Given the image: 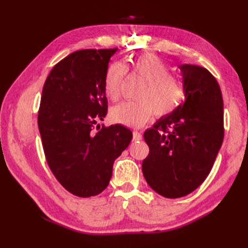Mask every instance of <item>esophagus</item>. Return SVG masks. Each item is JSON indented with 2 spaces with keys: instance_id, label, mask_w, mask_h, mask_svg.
<instances>
[{
  "instance_id": "esophagus-1",
  "label": "esophagus",
  "mask_w": 248,
  "mask_h": 248,
  "mask_svg": "<svg viewBox=\"0 0 248 248\" xmlns=\"http://www.w3.org/2000/svg\"><path fill=\"white\" fill-rule=\"evenodd\" d=\"M143 139V135H141L139 131H133V140L134 141H139Z\"/></svg>"
}]
</instances>
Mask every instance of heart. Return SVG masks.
I'll return each mask as SVG.
<instances>
[{
	"label": "heart",
	"mask_w": 248,
	"mask_h": 248,
	"mask_svg": "<svg viewBox=\"0 0 248 248\" xmlns=\"http://www.w3.org/2000/svg\"><path fill=\"white\" fill-rule=\"evenodd\" d=\"M127 71L143 78L145 85L140 89L136 101H124L110 110V118L116 124L139 128L152 118L154 114L164 117L181 104L184 92L180 81L170 75V67L159 56L143 53L128 61L124 67L112 62L104 72V93L112 101L120 97L121 85Z\"/></svg>",
	"instance_id": "1"
}]
</instances>
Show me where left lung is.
<instances>
[{
  "instance_id": "1",
  "label": "left lung",
  "mask_w": 248,
  "mask_h": 248,
  "mask_svg": "<svg viewBox=\"0 0 248 248\" xmlns=\"http://www.w3.org/2000/svg\"><path fill=\"white\" fill-rule=\"evenodd\" d=\"M186 101L146 130L149 155L141 170L149 186L166 198L195 191L212 170L224 139L218 83L205 68L180 66Z\"/></svg>"
}]
</instances>
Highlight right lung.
<instances>
[{
  "label": "right lung",
  "mask_w": 248,
  "mask_h": 248,
  "mask_svg": "<svg viewBox=\"0 0 248 248\" xmlns=\"http://www.w3.org/2000/svg\"><path fill=\"white\" fill-rule=\"evenodd\" d=\"M116 51L73 52L52 68L43 88L38 128L46 160L57 181L78 197L105 189L114 161L132 140L121 124L93 131L108 113L103 78Z\"/></svg>",
  "instance_id": "1"
}]
</instances>
